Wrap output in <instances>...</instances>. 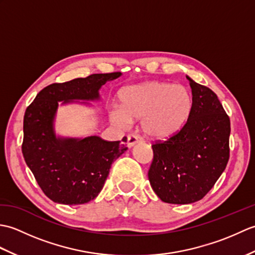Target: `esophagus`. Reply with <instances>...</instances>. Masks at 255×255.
I'll return each instance as SVG.
<instances>
[{
	"label": "esophagus",
	"mask_w": 255,
	"mask_h": 255,
	"mask_svg": "<svg viewBox=\"0 0 255 255\" xmlns=\"http://www.w3.org/2000/svg\"><path fill=\"white\" fill-rule=\"evenodd\" d=\"M142 140H143L142 137H140L139 134H134V133L129 134V136H128V140H127V145H128L129 148H131V147H133V145L136 144V143L141 142Z\"/></svg>",
	"instance_id": "obj_1"
}]
</instances>
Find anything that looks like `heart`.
Masks as SVG:
<instances>
[{"label": "heart", "mask_w": 255, "mask_h": 255, "mask_svg": "<svg viewBox=\"0 0 255 255\" xmlns=\"http://www.w3.org/2000/svg\"><path fill=\"white\" fill-rule=\"evenodd\" d=\"M121 107L114 106L111 116L116 123L128 125L142 119L147 136L166 139L185 126L192 113L191 92L184 85L150 81L127 86L119 92Z\"/></svg>", "instance_id": "b5f03b06"}]
</instances>
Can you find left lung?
<instances>
[{
    "mask_svg": "<svg viewBox=\"0 0 255 255\" xmlns=\"http://www.w3.org/2000/svg\"><path fill=\"white\" fill-rule=\"evenodd\" d=\"M192 113L174 136L152 144L149 182L162 202L192 204L207 194L229 160L230 119L213 91L191 78Z\"/></svg>",
    "mask_w": 255,
    "mask_h": 255,
    "instance_id": "obj_1",
    "label": "left lung"
}]
</instances>
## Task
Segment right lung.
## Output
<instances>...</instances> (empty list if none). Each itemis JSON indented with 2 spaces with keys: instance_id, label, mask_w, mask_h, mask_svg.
<instances>
[{
  "instance_id": "obj_1",
  "label": "right lung",
  "mask_w": 255,
  "mask_h": 255,
  "mask_svg": "<svg viewBox=\"0 0 255 255\" xmlns=\"http://www.w3.org/2000/svg\"><path fill=\"white\" fill-rule=\"evenodd\" d=\"M121 72L91 74L42 89L27 107L21 144L26 164L38 185L52 202L81 205L102 191L112 163L128 148L122 141H106L97 136L83 139L56 137L53 119L58 103L99 100V91Z\"/></svg>"
}]
</instances>
